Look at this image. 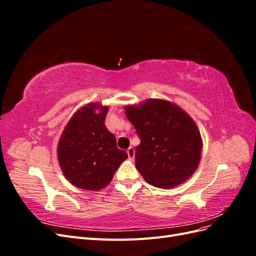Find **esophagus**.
Returning <instances> with one entry per match:
<instances>
[{"label": "esophagus", "mask_w": 256, "mask_h": 256, "mask_svg": "<svg viewBox=\"0 0 256 256\" xmlns=\"http://www.w3.org/2000/svg\"><path fill=\"white\" fill-rule=\"evenodd\" d=\"M127 154H128L129 159L132 160L134 158V147H129V148L127 150Z\"/></svg>", "instance_id": "34e87169"}]
</instances>
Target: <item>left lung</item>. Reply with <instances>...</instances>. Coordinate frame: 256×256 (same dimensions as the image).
Wrapping results in <instances>:
<instances>
[{"label": "left lung", "mask_w": 256, "mask_h": 256, "mask_svg": "<svg viewBox=\"0 0 256 256\" xmlns=\"http://www.w3.org/2000/svg\"><path fill=\"white\" fill-rule=\"evenodd\" d=\"M141 143L136 148V168L158 188L182 184L196 172L203 142L190 116L166 100L148 99L125 108Z\"/></svg>", "instance_id": "1"}]
</instances>
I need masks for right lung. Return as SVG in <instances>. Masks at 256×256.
<instances>
[{
    "label": "right lung",
    "mask_w": 256,
    "mask_h": 256,
    "mask_svg": "<svg viewBox=\"0 0 256 256\" xmlns=\"http://www.w3.org/2000/svg\"><path fill=\"white\" fill-rule=\"evenodd\" d=\"M106 113L108 106L99 104L85 106L72 115L60 136V166L67 180L80 189H102L128 158L125 150L118 148L114 134L104 125Z\"/></svg>",
    "instance_id": "1"
}]
</instances>
